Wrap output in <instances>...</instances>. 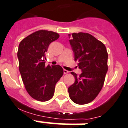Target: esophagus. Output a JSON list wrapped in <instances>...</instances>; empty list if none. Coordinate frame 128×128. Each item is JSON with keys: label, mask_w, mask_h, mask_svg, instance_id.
<instances>
[{"label": "esophagus", "mask_w": 128, "mask_h": 128, "mask_svg": "<svg viewBox=\"0 0 128 128\" xmlns=\"http://www.w3.org/2000/svg\"><path fill=\"white\" fill-rule=\"evenodd\" d=\"M69 72H68V70H65V69H64V74H67V73H68Z\"/></svg>", "instance_id": "esophagus-1"}]
</instances>
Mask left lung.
<instances>
[{
	"mask_svg": "<svg viewBox=\"0 0 128 128\" xmlns=\"http://www.w3.org/2000/svg\"><path fill=\"white\" fill-rule=\"evenodd\" d=\"M74 52L75 61H78L82 73H76L74 83L68 87L69 96L74 103L79 105L93 101L103 87L108 70L107 50L103 43L86 33L68 35Z\"/></svg>",
	"mask_w": 128,
	"mask_h": 128,
	"instance_id": "obj_1",
	"label": "left lung"
}]
</instances>
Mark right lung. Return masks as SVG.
Here are the masks:
<instances>
[{"label": "right lung", "mask_w": 128, "mask_h": 128, "mask_svg": "<svg viewBox=\"0 0 128 128\" xmlns=\"http://www.w3.org/2000/svg\"><path fill=\"white\" fill-rule=\"evenodd\" d=\"M59 38L57 33L40 30L29 35L18 45V68L25 87L32 98L47 101L54 96L56 84L64 71L60 65L45 66L49 45Z\"/></svg>", "instance_id": "add662e5"}]
</instances>
